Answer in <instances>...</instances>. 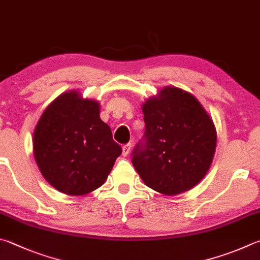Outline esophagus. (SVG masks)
<instances>
[{"instance_id":"obj_1","label":"esophagus","mask_w":260,"mask_h":260,"mask_svg":"<svg viewBox=\"0 0 260 260\" xmlns=\"http://www.w3.org/2000/svg\"><path fill=\"white\" fill-rule=\"evenodd\" d=\"M131 149H132L131 143L122 145V155H124V157H127V155H128L129 152H131Z\"/></svg>"}]
</instances>
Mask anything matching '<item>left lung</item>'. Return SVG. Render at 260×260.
<instances>
[{
    "mask_svg": "<svg viewBox=\"0 0 260 260\" xmlns=\"http://www.w3.org/2000/svg\"><path fill=\"white\" fill-rule=\"evenodd\" d=\"M144 141L132 162L146 186L164 196L194 187L209 171L217 133L214 121L193 94L164 87L142 105Z\"/></svg>",
    "mask_w": 260,
    "mask_h": 260,
    "instance_id": "1",
    "label": "left lung"
}]
</instances>
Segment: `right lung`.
Listing matches in <instances>:
<instances>
[{
  "label": "right lung",
  "instance_id": "1",
  "mask_svg": "<svg viewBox=\"0 0 260 260\" xmlns=\"http://www.w3.org/2000/svg\"><path fill=\"white\" fill-rule=\"evenodd\" d=\"M43 177L67 196H85L106 182L121 148L100 118V103L64 92L42 114L32 135Z\"/></svg>",
  "mask_w": 260,
  "mask_h": 260
}]
</instances>
